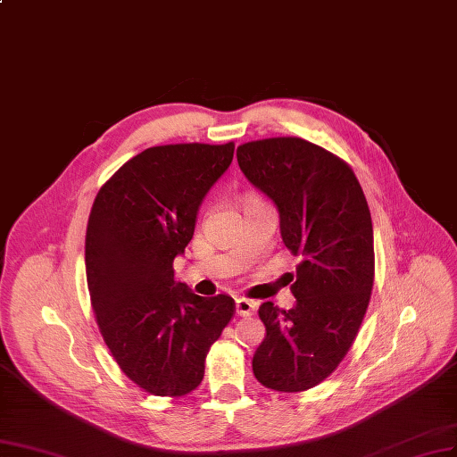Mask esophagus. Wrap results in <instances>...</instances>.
<instances>
[{
	"label": "esophagus",
	"instance_id": "esophagus-1",
	"mask_svg": "<svg viewBox=\"0 0 457 457\" xmlns=\"http://www.w3.org/2000/svg\"><path fill=\"white\" fill-rule=\"evenodd\" d=\"M254 309H256V303L246 300V298H237V302H235V313H237L239 317L254 315Z\"/></svg>",
	"mask_w": 457,
	"mask_h": 457
}]
</instances>
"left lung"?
<instances>
[{"mask_svg": "<svg viewBox=\"0 0 457 457\" xmlns=\"http://www.w3.org/2000/svg\"><path fill=\"white\" fill-rule=\"evenodd\" d=\"M237 161L277 204L283 243L302 258L290 287L296 305L258 309L266 340L253 372L268 389L307 391L340 366L362 325L374 287L370 211L353 169L313 142L253 140L239 145Z\"/></svg>", "mask_w": 457, "mask_h": 457, "instance_id": "1", "label": "left lung"}]
</instances>
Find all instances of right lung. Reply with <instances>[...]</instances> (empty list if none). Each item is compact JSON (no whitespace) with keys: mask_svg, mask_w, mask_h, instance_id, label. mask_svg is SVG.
Instances as JSON below:
<instances>
[{"mask_svg":"<svg viewBox=\"0 0 457 457\" xmlns=\"http://www.w3.org/2000/svg\"><path fill=\"white\" fill-rule=\"evenodd\" d=\"M233 150V142L154 145L95 197L85 235L95 319L121 372L150 395L197 389L211 345L235 315L233 298H201L174 281L172 268Z\"/></svg>","mask_w":457,"mask_h":457,"instance_id":"1","label":"right lung"}]
</instances>
